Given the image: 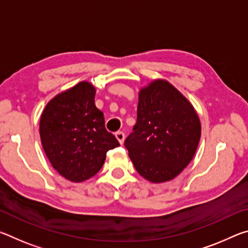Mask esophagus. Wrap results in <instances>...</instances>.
Returning <instances> with one entry per match:
<instances>
[{
  "label": "esophagus",
  "mask_w": 248,
  "mask_h": 248,
  "mask_svg": "<svg viewBox=\"0 0 248 248\" xmlns=\"http://www.w3.org/2000/svg\"><path fill=\"white\" fill-rule=\"evenodd\" d=\"M115 136L117 138V140L119 141V143L123 144L124 141V133L123 131H118V132H116Z\"/></svg>",
  "instance_id": "34e87169"
}]
</instances>
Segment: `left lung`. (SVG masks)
<instances>
[{"instance_id":"left-lung-1","label":"left lung","mask_w":248,"mask_h":248,"mask_svg":"<svg viewBox=\"0 0 248 248\" xmlns=\"http://www.w3.org/2000/svg\"><path fill=\"white\" fill-rule=\"evenodd\" d=\"M132 130L124 146L138 173L152 183H164L182 173L194 157L201 136L192 105L163 79L141 89Z\"/></svg>"}]
</instances>
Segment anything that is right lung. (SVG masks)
<instances>
[{
    "label": "right lung",
    "mask_w": 248,
    "mask_h": 248,
    "mask_svg": "<svg viewBox=\"0 0 248 248\" xmlns=\"http://www.w3.org/2000/svg\"><path fill=\"white\" fill-rule=\"evenodd\" d=\"M95 93L91 83H78L50 100L40 117L46 155L59 174L74 183L97 174L106 153L119 146L105 128L104 114L95 106Z\"/></svg>",
    "instance_id": "obj_1"
}]
</instances>
